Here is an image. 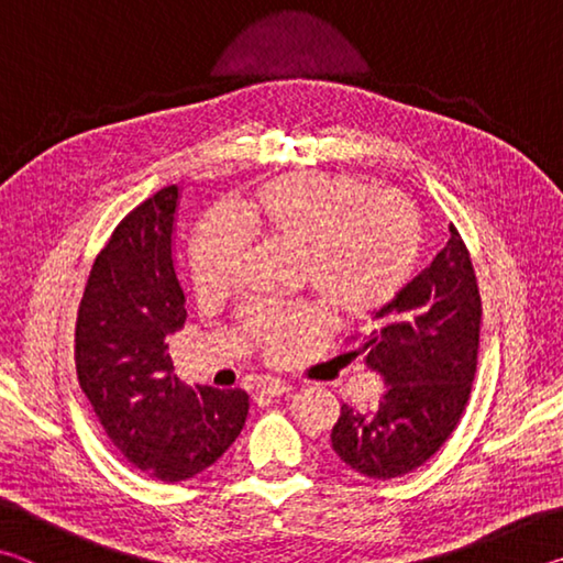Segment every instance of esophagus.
<instances>
[{"label": "esophagus", "instance_id": "34e87169", "mask_svg": "<svg viewBox=\"0 0 563 563\" xmlns=\"http://www.w3.org/2000/svg\"><path fill=\"white\" fill-rule=\"evenodd\" d=\"M288 393H290L288 383H280V379H263L258 389H255V399L280 397V395H288Z\"/></svg>", "mask_w": 563, "mask_h": 563}]
</instances>
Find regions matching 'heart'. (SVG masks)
Returning <instances> with one entry per match:
<instances>
[{
    "label": "heart",
    "instance_id": "b5f03b06",
    "mask_svg": "<svg viewBox=\"0 0 563 563\" xmlns=\"http://www.w3.org/2000/svg\"><path fill=\"white\" fill-rule=\"evenodd\" d=\"M233 216L216 211L196 225L188 243L190 283L198 295L223 292L253 233L298 255L308 283L338 320H367L402 290L419 253L412 208L385 196L375 180L352 174H300L271 180ZM312 305H253L243 328L261 347L320 330Z\"/></svg>",
    "mask_w": 563,
    "mask_h": 563
}]
</instances>
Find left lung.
Masks as SVG:
<instances>
[{"label":"left lung","mask_w":563,"mask_h":563,"mask_svg":"<svg viewBox=\"0 0 563 563\" xmlns=\"http://www.w3.org/2000/svg\"><path fill=\"white\" fill-rule=\"evenodd\" d=\"M482 298L460 231L409 280L350 355L385 377L377 407L342 405L332 450L369 479H395L422 466L450 440L472 395Z\"/></svg>","instance_id":"obj_1"}]
</instances>
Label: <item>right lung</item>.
Listing matches in <instances>:
<instances>
[{
    "instance_id": "right-lung-1",
    "label": "right lung",
    "mask_w": 563,
    "mask_h": 563,
    "mask_svg": "<svg viewBox=\"0 0 563 563\" xmlns=\"http://www.w3.org/2000/svg\"><path fill=\"white\" fill-rule=\"evenodd\" d=\"M176 203L178 186H166L117 225L93 261L74 332L76 375L103 432L166 484L211 466L251 407L243 389H190L174 375L166 338L186 320L170 255Z\"/></svg>"
}]
</instances>
